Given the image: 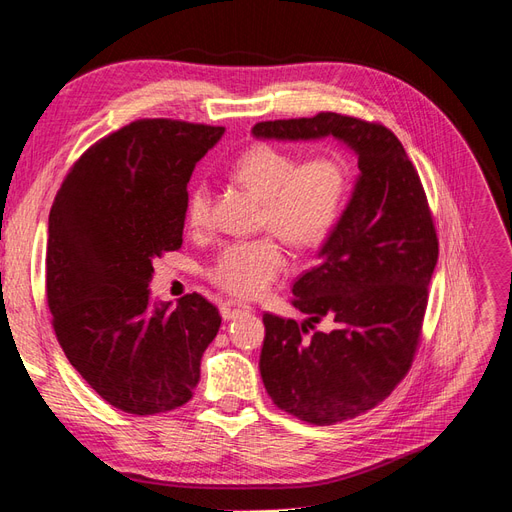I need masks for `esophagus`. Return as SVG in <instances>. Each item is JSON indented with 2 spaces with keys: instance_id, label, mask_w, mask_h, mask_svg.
Instances as JSON below:
<instances>
[{
  "instance_id": "esophagus-1",
  "label": "esophagus",
  "mask_w": 512,
  "mask_h": 512,
  "mask_svg": "<svg viewBox=\"0 0 512 512\" xmlns=\"http://www.w3.org/2000/svg\"><path fill=\"white\" fill-rule=\"evenodd\" d=\"M248 311H251V305L238 303V300H225V303L220 305V313H222V318H225V320H233V318H238V316H242V313H248Z\"/></svg>"
}]
</instances>
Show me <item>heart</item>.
<instances>
[{
  "mask_svg": "<svg viewBox=\"0 0 512 512\" xmlns=\"http://www.w3.org/2000/svg\"><path fill=\"white\" fill-rule=\"evenodd\" d=\"M242 186L255 192L261 207V225L300 251L318 248L331 238L348 205L352 173L342 153L322 151L300 162V157L255 144L231 168ZM212 216V190L196 179L186 199V220L192 229H205ZM285 268V251L274 238H255L227 244L207 268V277L220 290L238 298L264 294Z\"/></svg>",
  "mask_w": 512,
  "mask_h": 512,
  "instance_id": "obj_1",
  "label": "heart"
}]
</instances>
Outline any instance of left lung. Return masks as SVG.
<instances>
[{
  "label": "left lung",
  "instance_id": "left-lung-1",
  "mask_svg": "<svg viewBox=\"0 0 512 512\" xmlns=\"http://www.w3.org/2000/svg\"><path fill=\"white\" fill-rule=\"evenodd\" d=\"M253 136H333L359 157L355 192L320 264L292 287V305L307 320L264 313L259 357L261 381L279 409L331 426L374 409L411 370L439 257L435 222L413 162L381 123L320 112L257 123ZM320 321L326 332L315 329Z\"/></svg>",
  "mask_w": 512,
  "mask_h": 512
}]
</instances>
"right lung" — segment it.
<instances>
[{
	"label": "right lung",
	"instance_id": "right-lung-1",
	"mask_svg": "<svg viewBox=\"0 0 512 512\" xmlns=\"http://www.w3.org/2000/svg\"><path fill=\"white\" fill-rule=\"evenodd\" d=\"M225 127L140 119L101 138L64 177L49 212L45 290L69 363L131 415L192 398L220 313L201 294L151 307L153 261L179 251L188 181Z\"/></svg>",
	"mask_w": 512,
	"mask_h": 512
}]
</instances>
